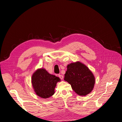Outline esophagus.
<instances>
[{
	"instance_id": "obj_1",
	"label": "esophagus",
	"mask_w": 122,
	"mask_h": 122,
	"mask_svg": "<svg viewBox=\"0 0 122 122\" xmlns=\"http://www.w3.org/2000/svg\"><path fill=\"white\" fill-rule=\"evenodd\" d=\"M58 77H60V78L61 79H63V78H64L63 75H58Z\"/></svg>"
}]
</instances>
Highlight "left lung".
I'll use <instances>...</instances> for the list:
<instances>
[{
  "instance_id": "8db88e82",
  "label": "left lung",
  "mask_w": 122,
  "mask_h": 122,
  "mask_svg": "<svg viewBox=\"0 0 122 122\" xmlns=\"http://www.w3.org/2000/svg\"><path fill=\"white\" fill-rule=\"evenodd\" d=\"M64 80L80 96H86L91 93L95 83L93 74L86 65L79 61L68 65Z\"/></svg>"
}]
</instances>
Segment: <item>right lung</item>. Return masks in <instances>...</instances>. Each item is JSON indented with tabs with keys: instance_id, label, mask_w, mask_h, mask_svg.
Segmentation results:
<instances>
[{
	"instance_id": "obj_1",
	"label": "right lung",
	"mask_w": 122,
	"mask_h": 122,
	"mask_svg": "<svg viewBox=\"0 0 122 122\" xmlns=\"http://www.w3.org/2000/svg\"><path fill=\"white\" fill-rule=\"evenodd\" d=\"M60 79L50 74L44 69H38L31 77L32 86L36 94L42 98H48L54 94V88Z\"/></svg>"
}]
</instances>
